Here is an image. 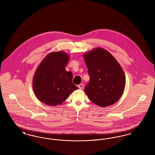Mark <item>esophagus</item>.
<instances>
[{
    "label": "esophagus",
    "instance_id": "34e87169",
    "mask_svg": "<svg viewBox=\"0 0 155 155\" xmlns=\"http://www.w3.org/2000/svg\"><path fill=\"white\" fill-rule=\"evenodd\" d=\"M78 88L80 89H82L83 87H84V85L82 84H80V85H78Z\"/></svg>",
    "mask_w": 155,
    "mask_h": 155
}]
</instances>
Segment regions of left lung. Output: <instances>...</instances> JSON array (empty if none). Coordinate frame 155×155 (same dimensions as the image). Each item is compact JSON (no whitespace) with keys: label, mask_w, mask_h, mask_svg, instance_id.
<instances>
[{"label":"left lung","mask_w":155,"mask_h":155,"mask_svg":"<svg viewBox=\"0 0 155 155\" xmlns=\"http://www.w3.org/2000/svg\"><path fill=\"white\" fill-rule=\"evenodd\" d=\"M90 81L84 89L93 103L107 107L117 102L124 91L125 75L117 61L101 48L84 54Z\"/></svg>","instance_id":"8db88e82"}]
</instances>
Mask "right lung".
<instances>
[{"label":"right lung","instance_id":"right-lung-1","mask_svg":"<svg viewBox=\"0 0 155 155\" xmlns=\"http://www.w3.org/2000/svg\"><path fill=\"white\" fill-rule=\"evenodd\" d=\"M70 57L62 51L48 54L38 67L33 78V90L38 99L49 106L61 104L78 89L71 71L65 68Z\"/></svg>","mask_w":155,"mask_h":155}]
</instances>
